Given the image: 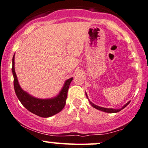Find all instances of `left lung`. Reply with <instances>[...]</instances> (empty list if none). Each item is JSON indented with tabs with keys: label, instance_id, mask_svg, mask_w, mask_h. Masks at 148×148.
Here are the masks:
<instances>
[{
	"label": "left lung",
	"instance_id": "left-lung-1",
	"mask_svg": "<svg viewBox=\"0 0 148 148\" xmlns=\"http://www.w3.org/2000/svg\"><path fill=\"white\" fill-rule=\"evenodd\" d=\"M85 94H86V98H87V99L88 100V95H87V94H86V93H85ZM88 101H89V103L91 104L92 107H94L95 109H98V110L102 111V112H107V113H117V112H120V111H121V110H122L123 109H124L125 107H127V106L128 105V104H129L130 102V101H129L128 102H127V103L125 104V105L124 106H123V107H122V108H121V109H112V108H105V107H99V106L96 105H95V104H93V102H91V101H90L89 100H88Z\"/></svg>",
	"mask_w": 148,
	"mask_h": 148
}]
</instances>
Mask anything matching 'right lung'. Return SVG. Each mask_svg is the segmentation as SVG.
Here are the masks:
<instances>
[{"instance_id":"right-lung-1","label":"right lung","mask_w":148,"mask_h":148,"mask_svg":"<svg viewBox=\"0 0 148 148\" xmlns=\"http://www.w3.org/2000/svg\"><path fill=\"white\" fill-rule=\"evenodd\" d=\"M12 74L14 76V87L17 98L27 110L43 118L53 116L64 109L67 98V93L73 77L66 80L58 95L52 98H37L23 90L19 84L14 69V55L12 58Z\"/></svg>"}]
</instances>
